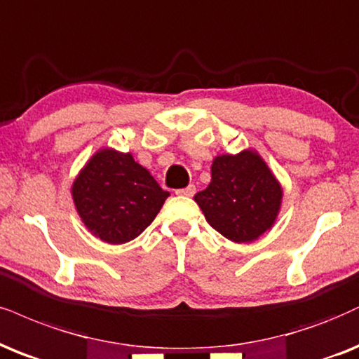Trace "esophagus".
Instances as JSON below:
<instances>
[{"mask_svg":"<svg viewBox=\"0 0 359 359\" xmlns=\"http://www.w3.org/2000/svg\"><path fill=\"white\" fill-rule=\"evenodd\" d=\"M196 193V188L193 187V184H189V187H187V188H181V189H176V194H178V196H193V194Z\"/></svg>","mask_w":359,"mask_h":359,"instance_id":"1","label":"esophagus"}]
</instances>
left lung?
<instances>
[{"mask_svg":"<svg viewBox=\"0 0 359 359\" xmlns=\"http://www.w3.org/2000/svg\"><path fill=\"white\" fill-rule=\"evenodd\" d=\"M211 228L233 243H251L273 228L283 188L256 149L218 154L211 183L194 194Z\"/></svg>","mask_w":359,"mask_h":359,"instance_id":"obj_1","label":"left lung"}]
</instances>
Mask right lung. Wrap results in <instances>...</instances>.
Returning a JSON list of instances; mask_svg holds the SVG:
<instances>
[{
    "label": "right lung",
    "mask_w": 359,
    "mask_h": 359,
    "mask_svg": "<svg viewBox=\"0 0 359 359\" xmlns=\"http://www.w3.org/2000/svg\"><path fill=\"white\" fill-rule=\"evenodd\" d=\"M72 196L93 236L109 245H123L153 223L170 193L131 153L103 148L78 172Z\"/></svg>",
    "instance_id": "obj_1"
}]
</instances>
